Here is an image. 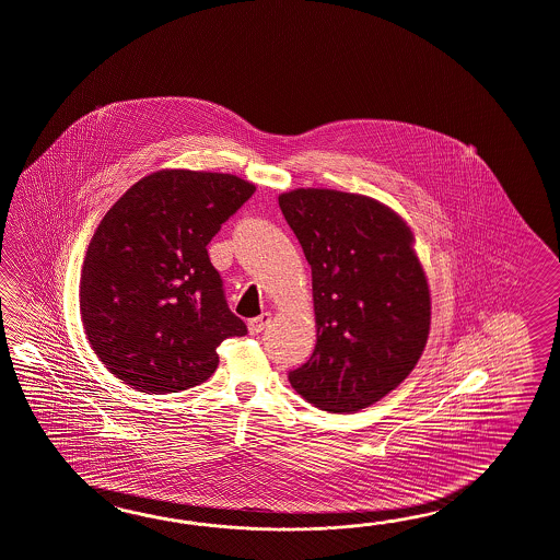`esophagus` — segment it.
I'll use <instances>...</instances> for the list:
<instances>
[{"mask_svg":"<svg viewBox=\"0 0 560 560\" xmlns=\"http://www.w3.org/2000/svg\"><path fill=\"white\" fill-rule=\"evenodd\" d=\"M269 324H271V314H262L259 315V317H253V319H248V331H250L253 336H257V334H260Z\"/></svg>","mask_w":560,"mask_h":560,"instance_id":"obj_1","label":"esophagus"}]
</instances>
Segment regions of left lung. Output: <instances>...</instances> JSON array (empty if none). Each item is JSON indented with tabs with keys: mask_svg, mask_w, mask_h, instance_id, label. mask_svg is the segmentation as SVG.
<instances>
[{
	"mask_svg": "<svg viewBox=\"0 0 560 560\" xmlns=\"http://www.w3.org/2000/svg\"><path fill=\"white\" fill-rule=\"evenodd\" d=\"M312 265L317 341L291 386L328 412L366 409L417 366L431 295L407 222L374 198L300 188L279 196Z\"/></svg>",
	"mask_w": 560,
	"mask_h": 560,
	"instance_id": "8db88e82",
	"label": "left lung"
}]
</instances>
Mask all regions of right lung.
<instances>
[{
	"mask_svg": "<svg viewBox=\"0 0 560 560\" xmlns=\"http://www.w3.org/2000/svg\"><path fill=\"white\" fill-rule=\"evenodd\" d=\"M253 194L232 174L160 170L96 226L82 262V326L127 386L165 395L202 384L219 369L220 343L245 336L206 246Z\"/></svg>",
	"mask_w": 560,
	"mask_h": 560,
	"instance_id": "add662e5",
	"label": "right lung"
}]
</instances>
